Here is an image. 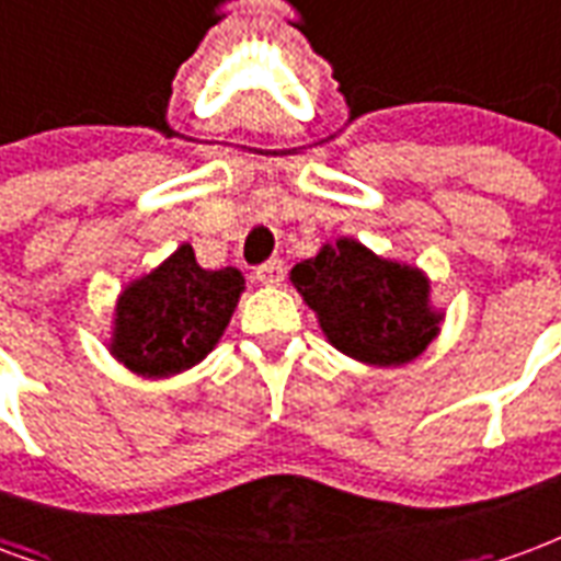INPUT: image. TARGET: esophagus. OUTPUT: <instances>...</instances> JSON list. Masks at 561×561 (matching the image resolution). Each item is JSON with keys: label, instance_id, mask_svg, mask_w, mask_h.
Segmentation results:
<instances>
[{"label": "esophagus", "instance_id": "34e87169", "mask_svg": "<svg viewBox=\"0 0 561 561\" xmlns=\"http://www.w3.org/2000/svg\"><path fill=\"white\" fill-rule=\"evenodd\" d=\"M286 277V265L284 260H268L256 268V280L263 286H280Z\"/></svg>", "mask_w": 561, "mask_h": 561}]
</instances>
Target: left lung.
<instances>
[{"instance_id": "1", "label": "left lung", "mask_w": 561, "mask_h": 561, "mask_svg": "<svg viewBox=\"0 0 561 561\" xmlns=\"http://www.w3.org/2000/svg\"><path fill=\"white\" fill-rule=\"evenodd\" d=\"M289 280L336 352L369 366L411 364L440 334L432 280L416 265L387 260L340 236L293 265Z\"/></svg>"}]
</instances>
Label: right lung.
Instances as JSON below:
<instances>
[{
  "mask_svg": "<svg viewBox=\"0 0 561 561\" xmlns=\"http://www.w3.org/2000/svg\"><path fill=\"white\" fill-rule=\"evenodd\" d=\"M242 293L239 268H201L183 242L153 272L121 289L108 352L136 376H180L216 348Z\"/></svg>",
  "mask_w": 561,
  "mask_h": 561,
  "instance_id": "right-lung-1",
  "label": "right lung"
}]
</instances>
